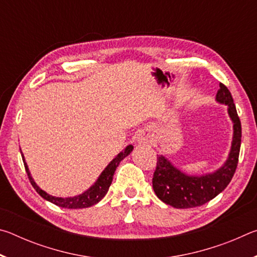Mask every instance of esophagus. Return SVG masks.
I'll return each instance as SVG.
<instances>
[{"label": "esophagus", "mask_w": 257, "mask_h": 257, "mask_svg": "<svg viewBox=\"0 0 257 257\" xmlns=\"http://www.w3.org/2000/svg\"><path fill=\"white\" fill-rule=\"evenodd\" d=\"M137 142L139 144H152V143L154 142L153 134L149 132V130H143V132H141V134L138 135Z\"/></svg>", "instance_id": "obj_1"}]
</instances>
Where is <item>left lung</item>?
<instances>
[{
  "label": "left lung",
  "mask_w": 257,
  "mask_h": 257,
  "mask_svg": "<svg viewBox=\"0 0 257 257\" xmlns=\"http://www.w3.org/2000/svg\"><path fill=\"white\" fill-rule=\"evenodd\" d=\"M215 101L228 106V114L233 123L231 149L222 167L205 175H187L164 155H158L153 189L161 201L172 207L190 208L210 202L224 190L236 171L241 143V124L231 93L223 84H220Z\"/></svg>",
  "instance_id": "8db88e82"
}]
</instances>
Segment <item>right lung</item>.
<instances>
[{"label": "right lung", "instance_id": "add662e5", "mask_svg": "<svg viewBox=\"0 0 257 257\" xmlns=\"http://www.w3.org/2000/svg\"><path fill=\"white\" fill-rule=\"evenodd\" d=\"M133 150H134V146L128 145L122 152H120V153L106 165V168L102 171L101 175H99V177L97 178V180L95 181L88 189L85 190L82 194L76 195V196H72V197L52 196V195L47 194L46 191L41 189L40 186H37L36 182H35V180L33 179L32 175H30L28 165L26 163L25 156L23 154V152H21V150H20V153H21V156H23L26 172H27L28 175L30 184L33 185L35 190H36L43 198L55 204V205L64 207V208H85V207L95 205V204H97L104 196H105L108 188H110V186L112 184L113 175H114L116 168H118V165L120 164L121 161L125 158V156H128L130 153H132Z\"/></svg>", "mask_w": 257, "mask_h": 257}]
</instances>
